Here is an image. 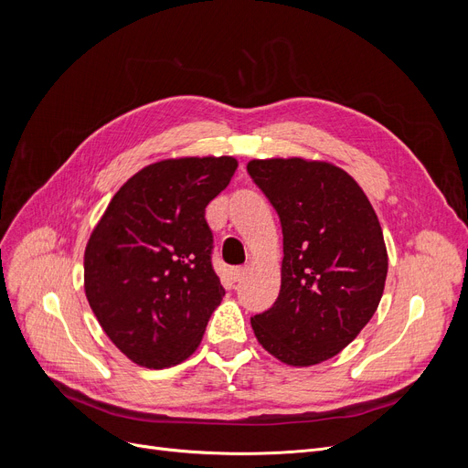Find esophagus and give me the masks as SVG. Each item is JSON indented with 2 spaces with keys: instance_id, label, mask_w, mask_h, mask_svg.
<instances>
[{
  "instance_id": "1",
  "label": "esophagus",
  "mask_w": 468,
  "mask_h": 468,
  "mask_svg": "<svg viewBox=\"0 0 468 468\" xmlns=\"http://www.w3.org/2000/svg\"><path fill=\"white\" fill-rule=\"evenodd\" d=\"M246 273H248V267H236V269H232V281L234 282L244 281Z\"/></svg>"
}]
</instances>
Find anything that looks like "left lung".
Segmentation results:
<instances>
[{
  "label": "left lung",
  "instance_id": "1",
  "mask_svg": "<svg viewBox=\"0 0 468 468\" xmlns=\"http://www.w3.org/2000/svg\"><path fill=\"white\" fill-rule=\"evenodd\" d=\"M248 174L282 230L281 291L251 316L279 361L308 367L337 356L375 314L388 271L385 238L356 179L325 162L251 160Z\"/></svg>",
  "mask_w": 468,
  "mask_h": 468
}]
</instances>
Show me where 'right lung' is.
I'll list each match as a JSON object with an SVG mask.
<instances>
[{
    "label": "right lung",
    "mask_w": 468,
    "mask_h": 468,
    "mask_svg": "<svg viewBox=\"0 0 468 468\" xmlns=\"http://www.w3.org/2000/svg\"><path fill=\"white\" fill-rule=\"evenodd\" d=\"M236 167L230 155L152 164L124 183L95 226L83 256L88 303L136 365L164 369L201 344L224 296L205 208Z\"/></svg>",
    "instance_id": "1"
}]
</instances>
